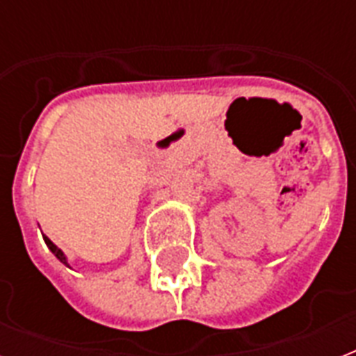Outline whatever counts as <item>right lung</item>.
<instances>
[{"label":"right lung","mask_w":356,"mask_h":356,"mask_svg":"<svg viewBox=\"0 0 356 356\" xmlns=\"http://www.w3.org/2000/svg\"><path fill=\"white\" fill-rule=\"evenodd\" d=\"M44 242L47 243V248L51 249V253L55 254V257H57V259L60 260V262H64V264H66V257H64V253H63V251H60V249H58L57 245H55V243H53L51 240H49V238L46 236V234H44Z\"/></svg>","instance_id":"obj_1"}]
</instances>
